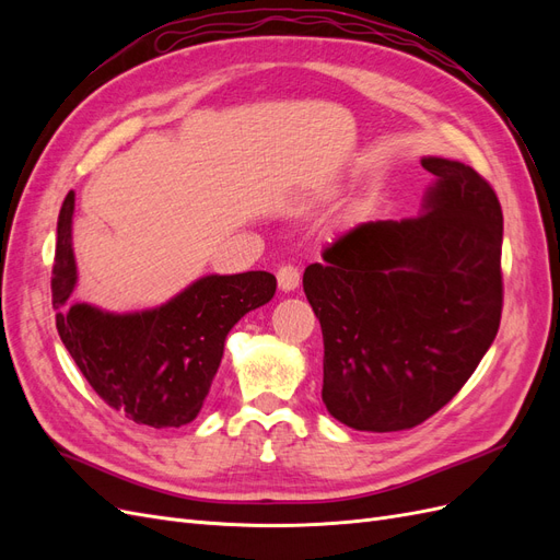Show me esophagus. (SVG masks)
Segmentation results:
<instances>
[{
	"mask_svg": "<svg viewBox=\"0 0 560 560\" xmlns=\"http://www.w3.org/2000/svg\"><path fill=\"white\" fill-rule=\"evenodd\" d=\"M299 280H301V273L299 268L294 264H284L278 268V284L282 292H292L299 287Z\"/></svg>",
	"mask_w": 560,
	"mask_h": 560,
	"instance_id": "34e87169",
	"label": "esophagus"
}]
</instances>
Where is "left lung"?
I'll list each match as a JSON object with an SVG mask.
<instances>
[{
	"instance_id": "1",
	"label": "left lung",
	"mask_w": 560,
	"mask_h": 560,
	"mask_svg": "<svg viewBox=\"0 0 560 560\" xmlns=\"http://www.w3.org/2000/svg\"><path fill=\"white\" fill-rule=\"evenodd\" d=\"M422 212L366 222L303 273L325 338L322 401L343 425L399 432L446 406L502 315V208L474 167L428 156Z\"/></svg>"
}]
</instances>
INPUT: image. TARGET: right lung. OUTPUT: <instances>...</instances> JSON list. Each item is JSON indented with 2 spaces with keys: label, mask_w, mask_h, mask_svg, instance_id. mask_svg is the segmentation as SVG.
I'll return each mask as SVG.
<instances>
[{
  "label": "right lung",
  "mask_w": 560,
  "mask_h": 560,
  "mask_svg": "<svg viewBox=\"0 0 560 560\" xmlns=\"http://www.w3.org/2000/svg\"><path fill=\"white\" fill-rule=\"evenodd\" d=\"M74 191L58 214L50 292L65 348L105 404L149 428H182L206 401L222 362L226 334L245 313L276 294V276L247 270L206 276L159 308L105 313L72 303L77 261L72 249Z\"/></svg>",
  "instance_id": "add662e5"
}]
</instances>
